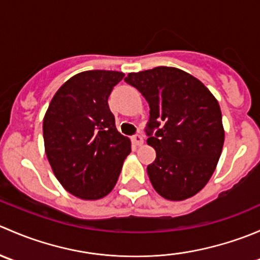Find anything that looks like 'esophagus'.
<instances>
[{"mask_svg":"<svg viewBox=\"0 0 260 260\" xmlns=\"http://www.w3.org/2000/svg\"><path fill=\"white\" fill-rule=\"evenodd\" d=\"M132 142L135 143L136 146H142L143 145V137L142 135H136L132 137Z\"/></svg>","mask_w":260,"mask_h":260,"instance_id":"esophagus-1","label":"esophagus"}]
</instances>
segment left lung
I'll list each match as a JSON object with an SVG mask.
<instances>
[{"label": "left lung", "instance_id": "1", "mask_svg": "<svg viewBox=\"0 0 260 260\" xmlns=\"http://www.w3.org/2000/svg\"><path fill=\"white\" fill-rule=\"evenodd\" d=\"M149 106L147 143L156 159L147 166L154 190L167 200L196 195L214 174L224 145L221 111L208 88L183 70L157 67L131 73Z\"/></svg>", "mask_w": 260, "mask_h": 260}]
</instances>
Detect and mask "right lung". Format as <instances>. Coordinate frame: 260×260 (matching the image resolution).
<instances>
[{
	"mask_svg": "<svg viewBox=\"0 0 260 260\" xmlns=\"http://www.w3.org/2000/svg\"><path fill=\"white\" fill-rule=\"evenodd\" d=\"M124 74L89 70L60 86L44 117L45 152L62 187L83 200H98L117 183L131 141L115 128L108 106Z\"/></svg>",
	"mask_w": 260,
	"mask_h": 260,
	"instance_id": "add662e5",
	"label": "right lung"
}]
</instances>
